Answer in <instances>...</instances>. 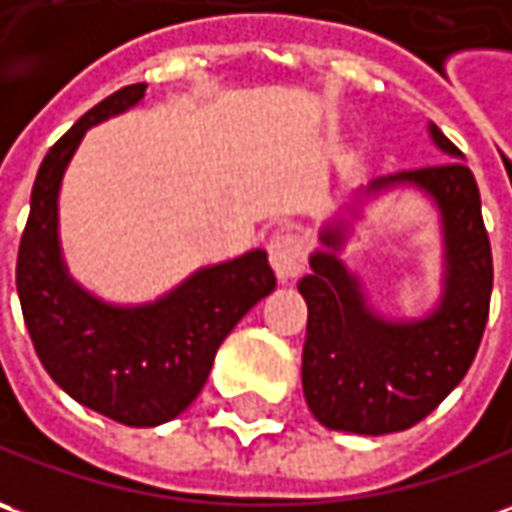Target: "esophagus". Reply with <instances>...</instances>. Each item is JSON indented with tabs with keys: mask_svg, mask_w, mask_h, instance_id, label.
I'll list each match as a JSON object with an SVG mask.
<instances>
[{
	"mask_svg": "<svg viewBox=\"0 0 512 512\" xmlns=\"http://www.w3.org/2000/svg\"><path fill=\"white\" fill-rule=\"evenodd\" d=\"M269 263L280 283L294 280L305 269V243L300 235H294L288 229L274 232V238L269 241Z\"/></svg>",
	"mask_w": 512,
	"mask_h": 512,
	"instance_id": "1",
	"label": "esophagus"
}]
</instances>
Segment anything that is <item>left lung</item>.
Returning <instances> with one entry per match:
<instances>
[{
  "mask_svg": "<svg viewBox=\"0 0 512 512\" xmlns=\"http://www.w3.org/2000/svg\"><path fill=\"white\" fill-rule=\"evenodd\" d=\"M429 139L446 156L434 168L381 176L319 229L311 274L297 288L308 305L302 392L314 417L336 431L389 434L420 423L460 384L488 322L493 260L482 201L465 156L429 123ZM395 189H415L438 212L441 297L423 317L381 315L341 255L367 203Z\"/></svg>",
  "mask_w": 512,
  "mask_h": 512,
  "instance_id": "obj_1",
  "label": "left lung"
}]
</instances>
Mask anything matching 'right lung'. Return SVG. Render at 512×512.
Returning a JSON list of instances; mask_svg holds the SVG:
<instances>
[{
	"label": "right lung",
	"instance_id": "1",
	"mask_svg": "<svg viewBox=\"0 0 512 512\" xmlns=\"http://www.w3.org/2000/svg\"><path fill=\"white\" fill-rule=\"evenodd\" d=\"M145 83L89 109L44 156L30 193L16 288L24 325L50 378L69 398L125 426H162L207 384L221 342L274 291L263 249L201 266L162 297L120 305L83 288L66 266L58 198L89 128L142 103Z\"/></svg>",
	"mask_w": 512,
	"mask_h": 512
}]
</instances>
